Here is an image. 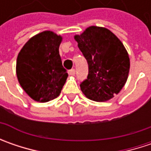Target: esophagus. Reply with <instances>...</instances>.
Instances as JSON below:
<instances>
[{
  "label": "esophagus",
  "mask_w": 151,
  "mask_h": 151,
  "mask_svg": "<svg viewBox=\"0 0 151 151\" xmlns=\"http://www.w3.org/2000/svg\"><path fill=\"white\" fill-rule=\"evenodd\" d=\"M69 75L70 76H75L76 75V70L75 69H71L69 70Z\"/></svg>",
  "instance_id": "34e87169"
}]
</instances>
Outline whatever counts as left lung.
Segmentation results:
<instances>
[{
  "label": "left lung",
  "mask_w": 151,
  "mask_h": 151,
  "mask_svg": "<svg viewBox=\"0 0 151 151\" xmlns=\"http://www.w3.org/2000/svg\"><path fill=\"white\" fill-rule=\"evenodd\" d=\"M75 39L88 65L87 78L80 86L85 96L105 101L118 94L128 78L129 58L124 44L110 30L91 26Z\"/></svg>",
  "instance_id": "obj_1"
}]
</instances>
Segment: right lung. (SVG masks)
<instances>
[{
    "label": "right lung",
    "instance_id": "obj_1",
    "mask_svg": "<svg viewBox=\"0 0 151 151\" xmlns=\"http://www.w3.org/2000/svg\"><path fill=\"white\" fill-rule=\"evenodd\" d=\"M62 38L44 31L30 38L17 60V76L22 89L33 100L46 102L60 95L68 74L59 47Z\"/></svg>",
    "mask_w": 151,
    "mask_h": 151
}]
</instances>
